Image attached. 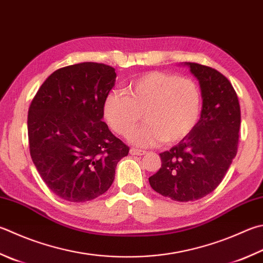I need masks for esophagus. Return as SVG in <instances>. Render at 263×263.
<instances>
[{
    "mask_svg": "<svg viewBox=\"0 0 263 263\" xmlns=\"http://www.w3.org/2000/svg\"><path fill=\"white\" fill-rule=\"evenodd\" d=\"M144 153H145L144 150H140V148H136V147L130 148V155H133V156H142V155H144Z\"/></svg>",
    "mask_w": 263,
    "mask_h": 263,
    "instance_id": "34e87169",
    "label": "esophagus"
}]
</instances>
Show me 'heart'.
<instances>
[{"instance_id": "obj_1", "label": "heart", "mask_w": 263, "mask_h": 263, "mask_svg": "<svg viewBox=\"0 0 263 263\" xmlns=\"http://www.w3.org/2000/svg\"><path fill=\"white\" fill-rule=\"evenodd\" d=\"M201 93L197 83L176 74L150 72L133 80L125 93L112 91L104 103L108 125L121 136H132L138 145H153L161 141L174 144L189 135L199 119Z\"/></svg>"}]
</instances>
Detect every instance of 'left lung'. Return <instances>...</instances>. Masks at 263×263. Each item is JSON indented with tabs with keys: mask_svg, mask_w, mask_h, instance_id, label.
<instances>
[{
	"mask_svg": "<svg viewBox=\"0 0 263 263\" xmlns=\"http://www.w3.org/2000/svg\"><path fill=\"white\" fill-rule=\"evenodd\" d=\"M200 83V120L189 135L160 153L161 167L151 187L175 201H195L214 191L237 155L240 106L234 87L219 71L185 63Z\"/></svg>",
	"mask_w": 263,
	"mask_h": 263,
	"instance_id": "1",
	"label": "left lung"
}]
</instances>
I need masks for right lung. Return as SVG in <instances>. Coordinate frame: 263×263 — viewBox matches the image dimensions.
Here are the masks:
<instances>
[{"mask_svg":"<svg viewBox=\"0 0 263 263\" xmlns=\"http://www.w3.org/2000/svg\"><path fill=\"white\" fill-rule=\"evenodd\" d=\"M112 66L86 62L54 71L29 105V153L40 176L64 200L85 202L105 193L117 163L129 152L102 119L115 86Z\"/></svg>","mask_w":263,"mask_h":263,"instance_id":"1","label":"right lung"}]
</instances>
